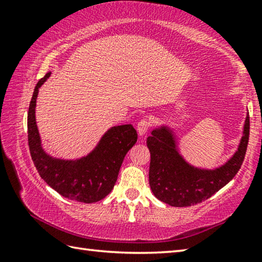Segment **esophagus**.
Instances as JSON below:
<instances>
[{"label":"esophagus","instance_id":"34e87169","mask_svg":"<svg viewBox=\"0 0 262 262\" xmlns=\"http://www.w3.org/2000/svg\"><path fill=\"white\" fill-rule=\"evenodd\" d=\"M150 126H151V122H150L149 120H147V119H143V120H141L139 123H137V132H139V135L140 136H143L147 134V132L149 130Z\"/></svg>","mask_w":262,"mask_h":262}]
</instances>
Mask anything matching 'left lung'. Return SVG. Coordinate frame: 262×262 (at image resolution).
<instances>
[{
  "instance_id": "left-lung-1",
  "label": "left lung",
  "mask_w": 262,
  "mask_h": 262,
  "mask_svg": "<svg viewBox=\"0 0 262 262\" xmlns=\"http://www.w3.org/2000/svg\"><path fill=\"white\" fill-rule=\"evenodd\" d=\"M250 118L244 122L238 148L223 165L202 168L189 164L180 154L178 139L170 126L155 128L147 139L150 151L149 184L158 200L172 207H188L209 199L233 179L245 158Z\"/></svg>"
}]
</instances>
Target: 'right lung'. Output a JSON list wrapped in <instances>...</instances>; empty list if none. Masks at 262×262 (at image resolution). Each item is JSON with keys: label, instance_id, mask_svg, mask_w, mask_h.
Segmentation results:
<instances>
[{"label": "right lung", "instance_id": "right-lung-1", "mask_svg": "<svg viewBox=\"0 0 262 262\" xmlns=\"http://www.w3.org/2000/svg\"><path fill=\"white\" fill-rule=\"evenodd\" d=\"M51 76L47 73L34 88L28 113L30 154L41 178L62 196L94 203L103 200L117 183L126 154L136 143L137 133L132 125L111 127L86 156L62 159L48 155L41 147L35 121V105L40 88Z\"/></svg>", "mask_w": 262, "mask_h": 262}]
</instances>
